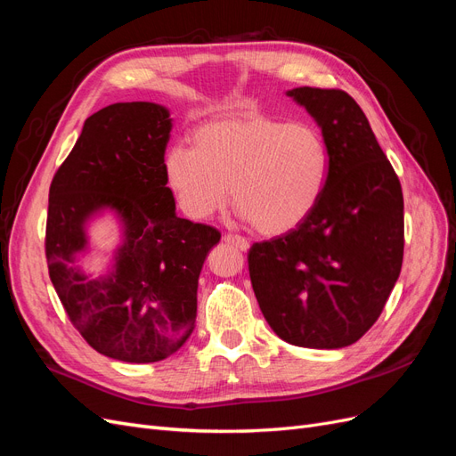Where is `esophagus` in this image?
Returning <instances> with one entry per match:
<instances>
[{
  "label": "esophagus",
  "instance_id": "34e87169",
  "mask_svg": "<svg viewBox=\"0 0 456 456\" xmlns=\"http://www.w3.org/2000/svg\"><path fill=\"white\" fill-rule=\"evenodd\" d=\"M223 240H224L226 243L233 245V247H238L240 251H247V249H249V241H247V240L241 238V236H236V233H224Z\"/></svg>",
  "mask_w": 456,
  "mask_h": 456
}]
</instances>
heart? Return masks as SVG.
Masks as SVG:
<instances>
[{
    "mask_svg": "<svg viewBox=\"0 0 456 456\" xmlns=\"http://www.w3.org/2000/svg\"><path fill=\"white\" fill-rule=\"evenodd\" d=\"M191 148L165 156V176L184 213L209 218L230 200L265 236L305 224L322 201L330 171L323 131L310 121L232 112L203 121Z\"/></svg>",
    "mask_w": 456,
    "mask_h": 456,
    "instance_id": "b5f03b06",
    "label": "heart"
}]
</instances>
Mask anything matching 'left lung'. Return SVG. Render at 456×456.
Here are the masks:
<instances>
[{
  "mask_svg": "<svg viewBox=\"0 0 456 456\" xmlns=\"http://www.w3.org/2000/svg\"><path fill=\"white\" fill-rule=\"evenodd\" d=\"M287 94L322 127L330 171L305 224L253 243L247 255L253 291L285 342L344 348L379 320L402 272V184L346 91L297 87Z\"/></svg>",
  "mask_w": 456,
  "mask_h": 456,
  "instance_id": "obj_1",
  "label": "left lung"
}]
</instances>
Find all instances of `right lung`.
<instances>
[{
    "label": "right lung",
    "instance_id": "right-lung-1",
    "mask_svg": "<svg viewBox=\"0 0 456 456\" xmlns=\"http://www.w3.org/2000/svg\"><path fill=\"white\" fill-rule=\"evenodd\" d=\"M169 110L116 102L89 116L49 188V278L79 335L112 360L154 363L194 330L198 280L220 240L213 226L176 216L165 176ZM102 208L122 218L115 270L89 281L75 266L86 220Z\"/></svg>",
    "mask_w": 456,
    "mask_h": 456
}]
</instances>
